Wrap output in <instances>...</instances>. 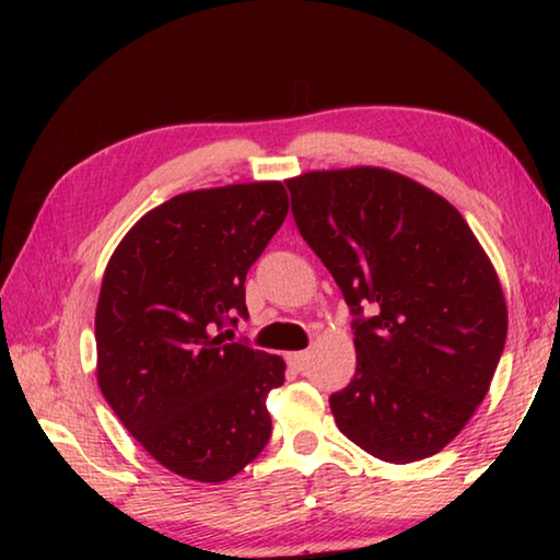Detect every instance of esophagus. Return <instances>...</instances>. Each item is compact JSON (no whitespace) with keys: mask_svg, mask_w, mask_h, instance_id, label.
<instances>
[{"mask_svg":"<svg viewBox=\"0 0 560 560\" xmlns=\"http://www.w3.org/2000/svg\"><path fill=\"white\" fill-rule=\"evenodd\" d=\"M287 360H289V365L293 368V371L301 373V371H306V365H308V353H306V350H299V353H289Z\"/></svg>","mask_w":560,"mask_h":560,"instance_id":"esophagus-1","label":"esophagus"}]
</instances>
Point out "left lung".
<instances>
[{"label": "left lung", "instance_id": "8db88e82", "mask_svg": "<svg viewBox=\"0 0 560 560\" xmlns=\"http://www.w3.org/2000/svg\"><path fill=\"white\" fill-rule=\"evenodd\" d=\"M287 187L353 314L355 375L330 395L338 430L383 462L432 457L504 353L506 301L487 252L444 197L390 170H320Z\"/></svg>", "mask_w": 560, "mask_h": 560}]
</instances>
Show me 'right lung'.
<instances>
[{"label": "right lung", "instance_id": "add662e5", "mask_svg": "<svg viewBox=\"0 0 560 560\" xmlns=\"http://www.w3.org/2000/svg\"><path fill=\"white\" fill-rule=\"evenodd\" d=\"M281 183L177 195L132 224L103 273L98 385L165 469L217 485L271 438L283 360L224 336L249 316L244 279L287 220Z\"/></svg>", "mask_w": 560, "mask_h": 560}]
</instances>
